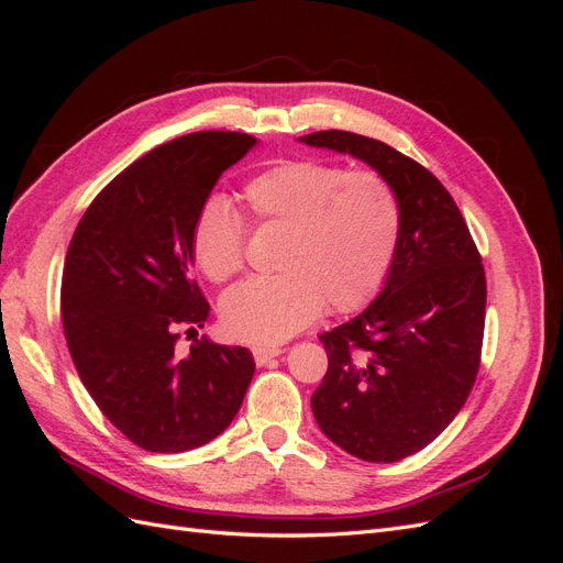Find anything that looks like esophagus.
<instances>
[{
    "label": "esophagus",
    "instance_id": "1",
    "mask_svg": "<svg viewBox=\"0 0 563 563\" xmlns=\"http://www.w3.org/2000/svg\"><path fill=\"white\" fill-rule=\"evenodd\" d=\"M282 354L279 345H255L253 347V360L258 366H265L269 360H275V356Z\"/></svg>",
    "mask_w": 563,
    "mask_h": 563
}]
</instances>
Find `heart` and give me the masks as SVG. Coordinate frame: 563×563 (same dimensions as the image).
Masks as SVG:
<instances>
[{
  "instance_id": "b5f03b06",
  "label": "heart",
  "mask_w": 563,
  "mask_h": 563,
  "mask_svg": "<svg viewBox=\"0 0 563 563\" xmlns=\"http://www.w3.org/2000/svg\"><path fill=\"white\" fill-rule=\"evenodd\" d=\"M255 225L284 228L275 277H255L225 294V329L249 343H279L329 305L354 312L380 294L401 240L399 197L378 172L321 159H279L242 185ZM192 255L213 284L246 263V223L223 195L201 203Z\"/></svg>"
}]
</instances>
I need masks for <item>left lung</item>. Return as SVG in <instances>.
Listing matches in <instances>:
<instances>
[{"instance_id": "left-lung-1", "label": "left lung", "mask_w": 563, "mask_h": 563, "mask_svg": "<svg viewBox=\"0 0 563 563\" xmlns=\"http://www.w3.org/2000/svg\"><path fill=\"white\" fill-rule=\"evenodd\" d=\"M350 152L395 187L401 240L383 294L319 340L329 371L312 395L321 432L366 463L422 451L465 406L482 364L486 272L463 213L428 168L350 131L302 135Z\"/></svg>"}]
</instances>
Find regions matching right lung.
<instances>
[{"label":"right lung","instance_id":"right-lung-1","mask_svg":"<svg viewBox=\"0 0 563 563\" xmlns=\"http://www.w3.org/2000/svg\"><path fill=\"white\" fill-rule=\"evenodd\" d=\"M249 133L199 131L155 147L112 178L65 255L60 312L75 368L135 446L183 453L228 430L253 378L246 347L207 338L180 356L211 305L192 279V225Z\"/></svg>","mask_w":563,"mask_h":563}]
</instances>
